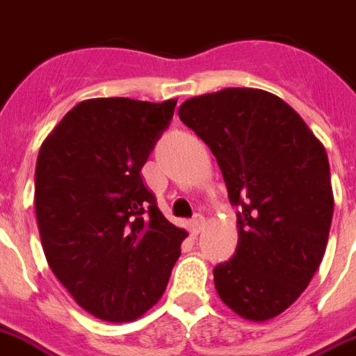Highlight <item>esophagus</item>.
Here are the masks:
<instances>
[{
	"label": "esophagus",
	"mask_w": 356,
	"mask_h": 356,
	"mask_svg": "<svg viewBox=\"0 0 356 356\" xmlns=\"http://www.w3.org/2000/svg\"><path fill=\"white\" fill-rule=\"evenodd\" d=\"M204 227V216H201V213H195L192 219V230L193 234H199L201 230H203Z\"/></svg>",
	"instance_id": "1"
}]
</instances>
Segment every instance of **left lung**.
I'll use <instances>...</instances> for the list:
<instances>
[{
  "mask_svg": "<svg viewBox=\"0 0 356 356\" xmlns=\"http://www.w3.org/2000/svg\"><path fill=\"white\" fill-rule=\"evenodd\" d=\"M179 118L203 138L238 207V247L213 268L219 298L254 322L298 300L322 263L333 219L325 148L302 117L261 89L193 97Z\"/></svg>",
  "mask_w": 356,
  "mask_h": 356,
  "instance_id": "left-lung-1",
  "label": "left lung"
}]
</instances>
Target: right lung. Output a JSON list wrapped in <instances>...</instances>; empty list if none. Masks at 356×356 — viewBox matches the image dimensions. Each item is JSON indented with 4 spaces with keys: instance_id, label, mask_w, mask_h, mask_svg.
Returning a JSON list of instances; mask_svg holds the SVG:
<instances>
[{
    "instance_id": "right-lung-1",
    "label": "right lung",
    "mask_w": 356,
    "mask_h": 356,
    "mask_svg": "<svg viewBox=\"0 0 356 356\" xmlns=\"http://www.w3.org/2000/svg\"><path fill=\"white\" fill-rule=\"evenodd\" d=\"M175 104L83 100L38 153L34 207L49 267L106 322L152 309L181 256L186 230L164 218L140 175Z\"/></svg>"
}]
</instances>
